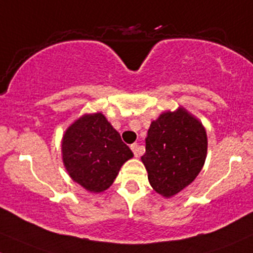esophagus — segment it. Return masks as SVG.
<instances>
[{
    "label": "esophagus",
    "instance_id": "1",
    "mask_svg": "<svg viewBox=\"0 0 253 253\" xmlns=\"http://www.w3.org/2000/svg\"><path fill=\"white\" fill-rule=\"evenodd\" d=\"M131 149H132L133 154H134V156H135V157H139V156H140V154H141V148H140L139 145H138L137 143L132 144V145H131Z\"/></svg>",
    "mask_w": 253,
    "mask_h": 253
}]
</instances>
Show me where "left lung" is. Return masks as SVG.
<instances>
[{
  "instance_id": "obj_1",
  "label": "left lung",
  "mask_w": 253,
  "mask_h": 253,
  "mask_svg": "<svg viewBox=\"0 0 253 253\" xmlns=\"http://www.w3.org/2000/svg\"><path fill=\"white\" fill-rule=\"evenodd\" d=\"M208 137L201 121L179 107L163 112L151 122L141 162L151 187L165 198L192 184L203 168Z\"/></svg>"
}]
</instances>
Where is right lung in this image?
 <instances>
[{
	"mask_svg": "<svg viewBox=\"0 0 253 253\" xmlns=\"http://www.w3.org/2000/svg\"><path fill=\"white\" fill-rule=\"evenodd\" d=\"M61 151L71 179L91 193L108 190L124 163L133 157L102 113L84 114L68 126Z\"/></svg>",
	"mask_w": 253,
	"mask_h": 253,
	"instance_id": "add662e5",
	"label": "right lung"
}]
</instances>
